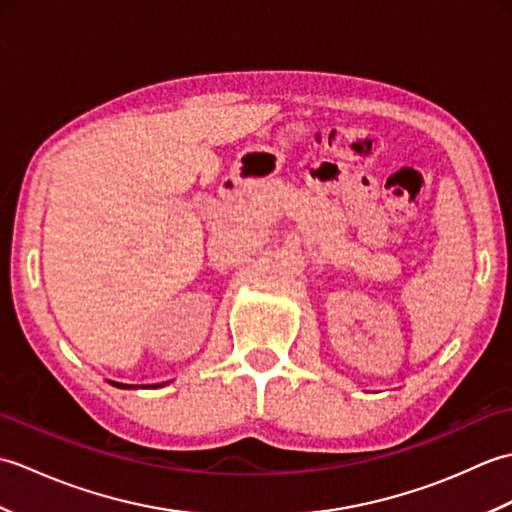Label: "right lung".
Wrapping results in <instances>:
<instances>
[{"mask_svg":"<svg viewBox=\"0 0 512 512\" xmlns=\"http://www.w3.org/2000/svg\"><path fill=\"white\" fill-rule=\"evenodd\" d=\"M114 387H121V389H132L134 385H123V383H112ZM154 387H158V385H154Z\"/></svg>","mask_w":512,"mask_h":512,"instance_id":"obj_1","label":"right lung"}]
</instances>
